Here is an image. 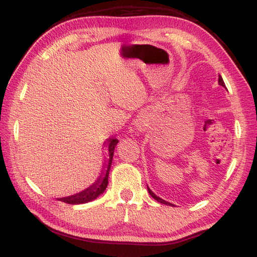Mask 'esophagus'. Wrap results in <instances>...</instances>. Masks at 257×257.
Listing matches in <instances>:
<instances>
[{
  "label": "esophagus",
  "mask_w": 257,
  "mask_h": 257,
  "mask_svg": "<svg viewBox=\"0 0 257 257\" xmlns=\"http://www.w3.org/2000/svg\"><path fill=\"white\" fill-rule=\"evenodd\" d=\"M137 128L139 131H146L147 130V126H148V119L146 118V117H142V118H139L137 120Z\"/></svg>",
  "instance_id": "esophagus-1"
}]
</instances>
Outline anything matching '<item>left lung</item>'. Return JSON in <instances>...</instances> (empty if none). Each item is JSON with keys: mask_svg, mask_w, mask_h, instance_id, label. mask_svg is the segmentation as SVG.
I'll use <instances>...</instances> for the list:
<instances>
[{"mask_svg": "<svg viewBox=\"0 0 257 257\" xmlns=\"http://www.w3.org/2000/svg\"><path fill=\"white\" fill-rule=\"evenodd\" d=\"M218 84H220V85H222L223 87H225V84H224V82H223V79H222V77H221V75H218ZM148 191H149V193H150V196L153 197L154 199H156L158 203H162V204H164V205H168V206H174L173 204H171V203H168V201H166V200H164V199H162V198H159L158 196H156L155 195V193L150 190V189L148 188Z\"/></svg>", "mask_w": 257, "mask_h": 257, "instance_id": "8db88e82", "label": "left lung"}]
</instances>
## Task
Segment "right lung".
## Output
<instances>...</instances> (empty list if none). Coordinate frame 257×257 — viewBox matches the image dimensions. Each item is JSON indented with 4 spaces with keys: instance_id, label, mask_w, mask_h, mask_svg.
Masks as SVG:
<instances>
[{
    "instance_id": "add662e5",
    "label": "right lung",
    "mask_w": 257,
    "mask_h": 257,
    "mask_svg": "<svg viewBox=\"0 0 257 257\" xmlns=\"http://www.w3.org/2000/svg\"><path fill=\"white\" fill-rule=\"evenodd\" d=\"M107 146H108V151H109V159L106 165V170L102 172V174L99 176V179L95 181V182L85 190H83L78 193H75V195H71L68 197H64V198H59L58 200L64 201V203L70 204V205H78V204H85L89 203L91 200H94L95 198L102 193L108 186V175L109 171H110V166L112 163V156H113V150H115L116 145L118 144V140L116 138H110L107 140Z\"/></svg>"
}]
</instances>
